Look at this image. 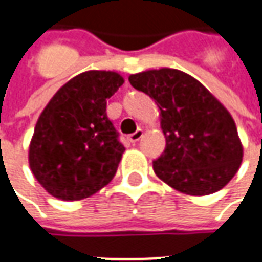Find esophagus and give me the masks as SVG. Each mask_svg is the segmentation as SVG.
<instances>
[{"label": "esophagus", "instance_id": "esophagus-1", "mask_svg": "<svg viewBox=\"0 0 262 262\" xmlns=\"http://www.w3.org/2000/svg\"><path fill=\"white\" fill-rule=\"evenodd\" d=\"M143 134H144V131H143L141 128H138L136 133H133V134H129V136H128V140H129L131 143H137V141L143 137Z\"/></svg>", "mask_w": 262, "mask_h": 262}]
</instances>
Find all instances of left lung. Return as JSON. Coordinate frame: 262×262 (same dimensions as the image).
Segmentation results:
<instances>
[{"instance_id":"1","label":"left lung","mask_w":262,"mask_h":262,"mask_svg":"<svg viewBox=\"0 0 262 262\" xmlns=\"http://www.w3.org/2000/svg\"><path fill=\"white\" fill-rule=\"evenodd\" d=\"M128 80L160 109L166 148L153 169L163 182L188 195H208L236 175L244 147L235 121L198 80L173 68L148 70Z\"/></svg>"}]
</instances>
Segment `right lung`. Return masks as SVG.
I'll list each match as a JSON object with an SVG mask.
<instances>
[{
  "label": "right lung",
  "mask_w": 262,
  "mask_h": 262,
  "mask_svg": "<svg viewBox=\"0 0 262 262\" xmlns=\"http://www.w3.org/2000/svg\"><path fill=\"white\" fill-rule=\"evenodd\" d=\"M122 84L124 78L114 71L81 73L61 87L40 114L29 165L51 195L83 200L115 176L125 147L106 115V102Z\"/></svg>",
  "instance_id": "obj_1"
}]
</instances>
